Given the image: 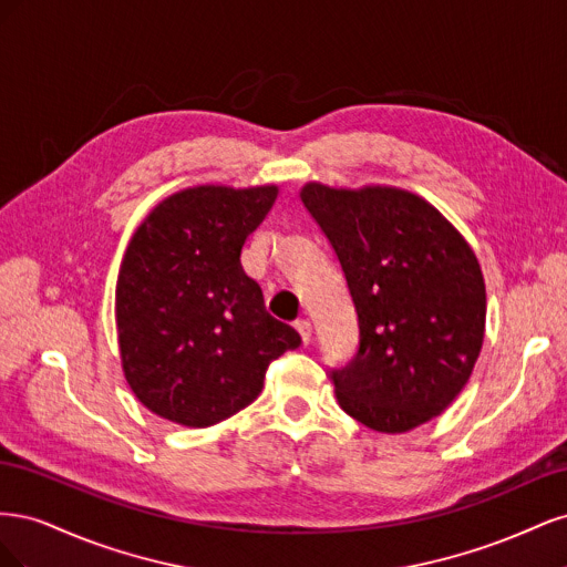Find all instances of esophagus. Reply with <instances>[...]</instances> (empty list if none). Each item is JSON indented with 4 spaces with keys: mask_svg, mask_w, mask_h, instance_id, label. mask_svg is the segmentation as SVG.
<instances>
[{
    "mask_svg": "<svg viewBox=\"0 0 567 567\" xmlns=\"http://www.w3.org/2000/svg\"><path fill=\"white\" fill-rule=\"evenodd\" d=\"M296 329H298V333H300L305 346H310V342H312V323L307 321V319H298V321H296Z\"/></svg>",
    "mask_w": 567,
    "mask_h": 567,
    "instance_id": "34e87169",
    "label": "esophagus"
}]
</instances>
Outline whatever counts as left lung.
Listing matches in <instances>:
<instances>
[{"mask_svg": "<svg viewBox=\"0 0 567 567\" xmlns=\"http://www.w3.org/2000/svg\"><path fill=\"white\" fill-rule=\"evenodd\" d=\"M300 198L338 255L359 321L357 357L333 371L338 404L371 431H414L456 400L483 350L477 257L406 188L307 182Z\"/></svg>", "mask_w": 567, "mask_h": 567, "instance_id": "8db88e82", "label": "left lung"}]
</instances>
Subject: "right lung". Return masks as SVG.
<instances>
[{
  "label": "right lung",
  "mask_w": 567,
  "mask_h": 567,
  "mask_svg": "<svg viewBox=\"0 0 567 567\" xmlns=\"http://www.w3.org/2000/svg\"><path fill=\"white\" fill-rule=\"evenodd\" d=\"M277 184H200L163 198L132 234L115 286L125 381L153 414L208 427L257 400L300 336L265 310L241 248Z\"/></svg>",
  "instance_id": "right-lung-1"
}]
</instances>
